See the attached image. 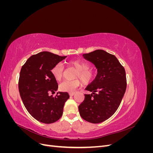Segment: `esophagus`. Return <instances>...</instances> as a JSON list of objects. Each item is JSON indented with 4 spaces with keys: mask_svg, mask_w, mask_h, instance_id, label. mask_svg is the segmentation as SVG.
Returning <instances> with one entry per match:
<instances>
[{
    "mask_svg": "<svg viewBox=\"0 0 153 153\" xmlns=\"http://www.w3.org/2000/svg\"><path fill=\"white\" fill-rule=\"evenodd\" d=\"M75 92H69V96H73V95H75Z\"/></svg>",
    "mask_w": 153,
    "mask_h": 153,
    "instance_id": "34e87169",
    "label": "esophagus"
}]
</instances>
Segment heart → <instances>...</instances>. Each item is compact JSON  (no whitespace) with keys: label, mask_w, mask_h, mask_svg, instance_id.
Masks as SVG:
<instances>
[{"label":"heart","mask_w":153,"mask_h":153,"mask_svg":"<svg viewBox=\"0 0 153 153\" xmlns=\"http://www.w3.org/2000/svg\"><path fill=\"white\" fill-rule=\"evenodd\" d=\"M71 67L75 68L77 72L75 78H79L83 84L87 85L93 81L95 78V72L89 69L88 64L80 61H72L69 63ZM63 67L61 64H58L52 69V73L55 79L60 81L63 76ZM80 81L79 80H74L72 81H64L59 85V89L63 92H73L80 86Z\"/></svg>","instance_id":"1"}]
</instances>
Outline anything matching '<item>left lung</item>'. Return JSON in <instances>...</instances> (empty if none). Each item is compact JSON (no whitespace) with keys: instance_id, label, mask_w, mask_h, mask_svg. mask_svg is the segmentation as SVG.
Listing matches in <instances>:
<instances>
[{"instance_id":"8db88e82","label":"left lung","mask_w":153,"mask_h":153,"mask_svg":"<svg viewBox=\"0 0 153 153\" xmlns=\"http://www.w3.org/2000/svg\"><path fill=\"white\" fill-rule=\"evenodd\" d=\"M82 56L95 66L98 73L85 89L92 92L85 94L78 106L82 119L91 123H100L116 112L126 89V72L114 55L103 50H96Z\"/></svg>"}]
</instances>
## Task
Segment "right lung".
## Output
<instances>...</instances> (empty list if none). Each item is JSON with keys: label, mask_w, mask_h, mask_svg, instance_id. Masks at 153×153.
I'll return each instance as SVG.
<instances>
[{"label": "right lung", "mask_w": 153, "mask_h": 153, "mask_svg": "<svg viewBox=\"0 0 153 153\" xmlns=\"http://www.w3.org/2000/svg\"><path fill=\"white\" fill-rule=\"evenodd\" d=\"M66 57L41 52L30 56L21 69L18 82L21 99L29 113L41 123L58 121L69 98L66 92H59L55 97L49 96L50 92L58 89L52 69Z\"/></svg>", "instance_id": "right-lung-1"}]
</instances>
